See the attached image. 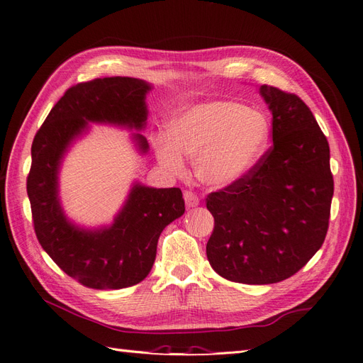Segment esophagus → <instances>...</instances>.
<instances>
[{"label": "esophagus", "mask_w": 363, "mask_h": 363, "mask_svg": "<svg viewBox=\"0 0 363 363\" xmlns=\"http://www.w3.org/2000/svg\"><path fill=\"white\" fill-rule=\"evenodd\" d=\"M183 199H184V203H186V206H188V207H196V206L200 204L199 196H196V195H195L194 192H191V191H184Z\"/></svg>", "instance_id": "34e87169"}]
</instances>
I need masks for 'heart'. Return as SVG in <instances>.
I'll return each mask as SVG.
<instances>
[{"label":"heart","mask_w":363,"mask_h":363,"mask_svg":"<svg viewBox=\"0 0 363 363\" xmlns=\"http://www.w3.org/2000/svg\"><path fill=\"white\" fill-rule=\"evenodd\" d=\"M271 123L265 113L235 101H207L175 115L167 140L156 142L162 167L182 174L186 157H195L196 177L212 188L245 179L269 147Z\"/></svg>","instance_id":"b5f03b06"}]
</instances>
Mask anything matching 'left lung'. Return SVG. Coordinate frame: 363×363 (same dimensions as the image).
Masks as SVG:
<instances>
[{
    "instance_id": "obj_1",
    "label": "left lung",
    "mask_w": 363,
    "mask_h": 363,
    "mask_svg": "<svg viewBox=\"0 0 363 363\" xmlns=\"http://www.w3.org/2000/svg\"><path fill=\"white\" fill-rule=\"evenodd\" d=\"M272 147L245 179L207 196L215 218L206 252L219 276L269 284L289 279L321 248L330 218V148L311 108L263 84Z\"/></svg>"
}]
</instances>
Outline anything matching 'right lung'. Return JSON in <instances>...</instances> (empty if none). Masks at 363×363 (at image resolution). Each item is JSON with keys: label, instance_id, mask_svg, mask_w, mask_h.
<instances>
[{"label": "right lung", "instance_id": "add662e5", "mask_svg": "<svg viewBox=\"0 0 363 363\" xmlns=\"http://www.w3.org/2000/svg\"><path fill=\"white\" fill-rule=\"evenodd\" d=\"M152 86L133 77H107L69 87L33 139L27 194L39 244L69 277L94 289H123L144 280L156 260L163 228L184 213L179 188L135 182L112 224L84 227L65 213L59 174L65 156L91 124L130 131L139 155L148 140L147 94Z\"/></svg>", "mask_w": 363, "mask_h": 363}]
</instances>
